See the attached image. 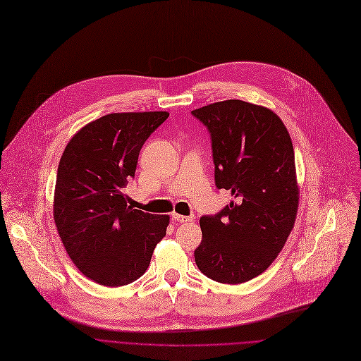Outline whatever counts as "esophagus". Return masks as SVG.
<instances>
[{
    "mask_svg": "<svg viewBox=\"0 0 361 361\" xmlns=\"http://www.w3.org/2000/svg\"><path fill=\"white\" fill-rule=\"evenodd\" d=\"M171 217H173V220L180 221V223H191V221H194L192 216H183V214H178V213H173Z\"/></svg>",
    "mask_w": 361,
    "mask_h": 361,
    "instance_id": "esophagus-1",
    "label": "esophagus"
}]
</instances>
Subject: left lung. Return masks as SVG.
Returning <instances> with one entry per match:
<instances>
[{
    "label": "left lung",
    "instance_id": "obj_1",
    "mask_svg": "<svg viewBox=\"0 0 361 361\" xmlns=\"http://www.w3.org/2000/svg\"><path fill=\"white\" fill-rule=\"evenodd\" d=\"M191 114L210 133L216 187L236 199L200 219L195 265L220 283H243L271 267L297 219L292 141L281 118L265 106L228 99Z\"/></svg>",
    "mask_w": 361,
    "mask_h": 361
}]
</instances>
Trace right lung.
Wrapping results in <instances>:
<instances>
[{
	"label": "right lung",
	"mask_w": 361,
	"mask_h": 361,
	"mask_svg": "<svg viewBox=\"0 0 361 361\" xmlns=\"http://www.w3.org/2000/svg\"><path fill=\"white\" fill-rule=\"evenodd\" d=\"M169 112H122L92 121L76 133L59 162L53 216L76 268L105 286L137 281L149 267L170 217L126 203L123 188L138 155Z\"/></svg>",
	"instance_id": "add662e5"
}]
</instances>
